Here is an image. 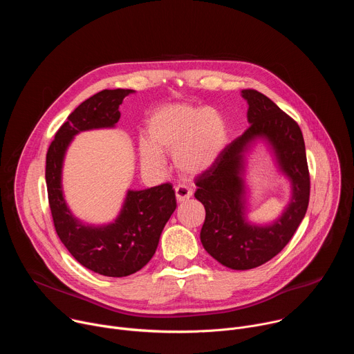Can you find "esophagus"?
<instances>
[{
  "instance_id": "1",
  "label": "esophagus",
  "mask_w": 354,
  "mask_h": 354,
  "mask_svg": "<svg viewBox=\"0 0 354 354\" xmlns=\"http://www.w3.org/2000/svg\"><path fill=\"white\" fill-rule=\"evenodd\" d=\"M175 194H176V200L179 201V203H182V201H186L192 197L193 190L185 185H179L175 187Z\"/></svg>"
}]
</instances>
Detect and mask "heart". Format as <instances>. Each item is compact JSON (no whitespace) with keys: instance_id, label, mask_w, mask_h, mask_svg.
I'll return each instance as SVG.
<instances>
[{"instance_id":"1","label":"heart","mask_w":354,"mask_h":354,"mask_svg":"<svg viewBox=\"0 0 354 354\" xmlns=\"http://www.w3.org/2000/svg\"><path fill=\"white\" fill-rule=\"evenodd\" d=\"M147 138L140 140L141 165L162 169L164 153L175 156V167L185 176L210 171L227 144L224 119L212 108L171 104L158 108L147 122Z\"/></svg>"}]
</instances>
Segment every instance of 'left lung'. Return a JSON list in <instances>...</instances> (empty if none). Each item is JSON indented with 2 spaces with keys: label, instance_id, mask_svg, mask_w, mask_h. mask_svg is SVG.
Here are the masks:
<instances>
[{
  "label": "left lung",
  "instance_id": "obj_1",
  "mask_svg": "<svg viewBox=\"0 0 354 354\" xmlns=\"http://www.w3.org/2000/svg\"><path fill=\"white\" fill-rule=\"evenodd\" d=\"M241 96L248 104L250 126L223 151L210 171L194 180V197L206 209L200 241L207 254L230 269L249 270L274 258L292 238L307 213L310 175L298 124L255 89H243ZM261 142L290 185V200L282 214L266 225L250 222L247 216V156Z\"/></svg>",
  "mask_w": 354,
  "mask_h": 354
}]
</instances>
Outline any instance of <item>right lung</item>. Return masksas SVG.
Here are the masks:
<instances>
[{
  "label": "right lung",
  "instance_id": "add662e5",
  "mask_svg": "<svg viewBox=\"0 0 354 354\" xmlns=\"http://www.w3.org/2000/svg\"><path fill=\"white\" fill-rule=\"evenodd\" d=\"M133 89H105L88 97L59 129L46 156V185L56 232L74 259L108 277H124L154 257L161 232L176 209L175 190L162 183L144 190L129 189L118 217L102 225L86 224L70 210L63 190L67 149L82 131L115 129L123 99Z\"/></svg>",
  "mask_w": 354,
  "mask_h": 354
}]
</instances>
